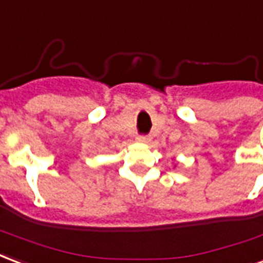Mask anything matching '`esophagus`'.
<instances>
[{
    "label": "esophagus",
    "instance_id": "obj_1",
    "mask_svg": "<svg viewBox=\"0 0 263 263\" xmlns=\"http://www.w3.org/2000/svg\"><path fill=\"white\" fill-rule=\"evenodd\" d=\"M137 140H139L140 143H148L151 137L150 136H145V134H140V136H137Z\"/></svg>",
    "mask_w": 263,
    "mask_h": 263
}]
</instances>
